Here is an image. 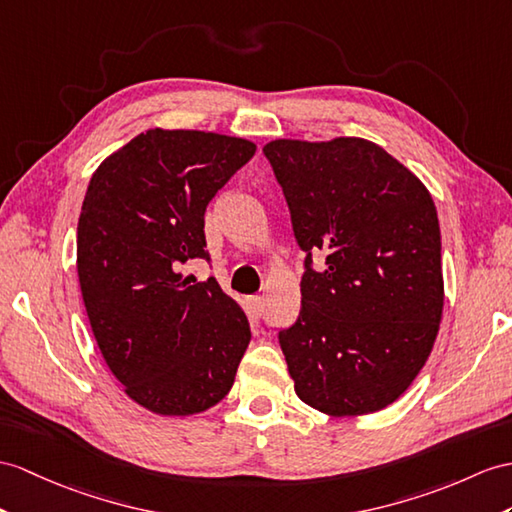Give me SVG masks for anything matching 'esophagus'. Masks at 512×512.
Returning <instances> with one entry per match:
<instances>
[{
    "instance_id": "obj_1",
    "label": "esophagus",
    "mask_w": 512,
    "mask_h": 512,
    "mask_svg": "<svg viewBox=\"0 0 512 512\" xmlns=\"http://www.w3.org/2000/svg\"><path fill=\"white\" fill-rule=\"evenodd\" d=\"M249 310H252V315H254V317H260V315H263V310H265V299H263V297H258V295L249 297Z\"/></svg>"
}]
</instances>
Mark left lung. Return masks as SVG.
<instances>
[{
  "instance_id": "left-lung-1",
  "label": "left lung",
  "mask_w": 512,
  "mask_h": 512,
  "mask_svg": "<svg viewBox=\"0 0 512 512\" xmlns=\"http://www.w3.org/2000/svg\"><path fill=\"white\" fill-rule=\"evenodd\" d=\"M308 252L302 308L278 334L295 393L328 417L393 404L432 352L443 315L441 230L413 171L358 136L263 147ZM321 248L327 267L309 269Z\"/></svg>"
}]
</instances>
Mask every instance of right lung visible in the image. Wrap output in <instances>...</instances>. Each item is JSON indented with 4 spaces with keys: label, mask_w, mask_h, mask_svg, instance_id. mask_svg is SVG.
<instances>
[{
    "label": "right lung",
    "mask_w": 512,
    "mask_h": 512,
    "mask_svg": "<svg viewBox=\"0 0 512 512\" xmlns=\"http://www.w3.org/2000/svg\"><path fill=\"white\" fill-rule=\"evenodd\" d=\"M254 152L239 136L152 128L106 156L86 189L84 308L112 376L149 413H204L232 389L247 317L215 278L180 269L206 258V206Z\"/></svg>",
    "instance_id": "add662e5"
}]
</instances>
